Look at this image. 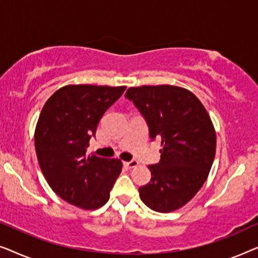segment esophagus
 <instances>
[{
	"label": "esophagus",
	"mask_w": 258,
	"mask_h": 258,
	"mask_svg": "<svg viewBox=\"0 0 258 258\" xmlns=\"http://www.w3.org/2000/svg\"><path fill=\"white\" fill-rule=\"evenodd\" d=\"M124 164L128 168H135V167H137V165H139V161H137V160H130V161L124 162Z\"/></svg>",
	"instance_id": "1"
}]
</instances>
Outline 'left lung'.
I'll use <instances>...</instances> for the list:
<instances>
[{
  "instance_id": "obj_1",
  "label": "left lung",
  "mask_w": 258,
  "mask_h": 258,
  "mask_svg": "<svg viewBox=\"0 0 258 258\" xmlns=\"http://www.w3.org/2000/svg\"><path fill=\"white\" fill-rule=\"evenodd\" d=\"M151 140H161V160L149 165L151 179L140 186L150 209L170 213L189 202L206 182L216 151V133L206 108L191 91L174 86L129 88Z\"/></svg>"
}]
</instances>
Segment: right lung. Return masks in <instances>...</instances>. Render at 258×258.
<instances>
[{
	"instance_id": "obj_1",
	"label": "right lung",
	"mask_w": 258,
	"mask_h": 258,
	"mask_svg": "<svg viewBox=\"0 0 258 258\" xmlns=\"http://www.w3.org/2000/svg\"><path fill=\"white\" fill-rule=\"evenodd\" d=\"M125 87L66 86L45 102L35 130L38 164L50 188L67 202L86 210L108 202L122 171L118 158L87 156L98 122Z\"/></svg>"
}]
</instances>
